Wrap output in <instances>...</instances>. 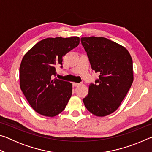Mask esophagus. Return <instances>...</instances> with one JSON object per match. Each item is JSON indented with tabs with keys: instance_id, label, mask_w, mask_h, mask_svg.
<instances>
[{
	"instance_id": "obj_1",
	"label": "esophagus",
	"mask_w": 152,
	"mask_h": 152,
	"mask_svg": "<svg viewBox=\"0 0 152 152\" xmlns=\"http://www.w3.org/2000/svg\"><path fill=\"white\" fill-rule=\"evenodd\" d=\"M72 85H73V86L76 87V86H79V85H80V84H79V83H76V82H73V83H72Z\"/></svg>"
}]
</instances>
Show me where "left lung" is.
I'll list each match as a JSON object with an SVG mask.
<instances>
[{"mask_svg":"<svg viewBox=\"0 0 152 152\" xmlns=\"http://www.w3.org/2000/svg\"><path fill=\"white\" fill-rule=\"evenodd\" d=\"M80 40L92 70L99 74L94 83L90 84L84 104L96 116H106L119 108L132 86V58L124 47L107 38L82 37Z\"/></svg>","mask_w":152,"mask_h":152,"instance_id":"left-lung-1","label":"left lung"}]
</instances>
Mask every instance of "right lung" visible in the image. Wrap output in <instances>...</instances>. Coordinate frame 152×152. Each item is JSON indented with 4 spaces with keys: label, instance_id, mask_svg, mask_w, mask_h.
<instances>
[{
    "label": "right lung",
    "instance_id": "obj_1",
    "mask_svg": "<svg viewBox=\"0 0 152 152\" xmlns=\"http://www.w3.org/2000/svg\"><path fill=\"white\" fill-rule=\"evenodd\" d=\"M79 43L78 37H49L35 44L23 58L19 68L20 89L40 115L54 117L66 108L72 84L53 78L56 67L62 68L63 56Z\"/></svg>",
    "mask_w": 152,
    "mask_h": 152
}]
</instances>
